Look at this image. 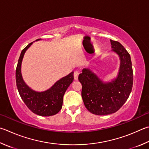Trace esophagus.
Returning a JSON list of instances; mask_svg holds the SVG:
<instances>
[{"label": "esophagus", "instance_id": "1", "mask_svg": "<svg viewBox=\"0 0 149 149\" xmlns=\"http://www.w3.org/2000/svg\"><path fill=\"white\" fill-rule=\"evenodd\" d=\"M79 73L78 71H75L74 73V77L75 80H77L78 79V76H79Z\"/></svg>", "mask_w": 149, "mask_h": 149}]
</instances>
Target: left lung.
<instances>
[{"label":"left lung","mask_w":149,"mask_h":149,"mask_svg":"<svg viewBox=\"0 0 149 149\" xmlns=\"http://www.w3.org/2000/svg\"><path fill=\"white\" fill-rule=\"evenodd\" d=\"M112 51L120 57L118 76L111 82L104 83L89 69L84 68L79 75L82 85L81 96L89 111L97 115L114 113L128 100L133 86V70L130 55L123 45L110 40Z\"/></svg>","instance_id":"8db88e82"}]
</instances>
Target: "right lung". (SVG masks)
Wrapping results in <instances>:
<instances>
[{
  "mask_svg": "<svg viewBox=\"0 0 149 149\" xmlns=\"http://www.w3.org/2000/svg\"><path fill=\"white\" fill-rule=\"evenodd\" d=\"M32 44V42L30 43L21 53L16 68V85L21 99L32 112L43 117L52 116L58 113L62 109L64 94L74 81V72L58 80L52 87L44 92L39 93L32 90L24 82L21 72L24 54Z\"/></svg>",
  "mask_w": 149,
  "mask_h": 149,
  "instance_id": "1",
  "label": "right lung"
}]
</instances>
